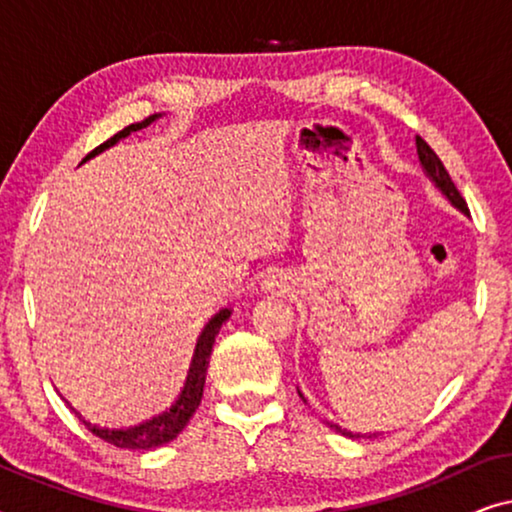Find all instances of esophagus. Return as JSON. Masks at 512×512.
<instances>
[{"mask_svg":"<svg viewBox=\"0 0 512 512\" xmlns=\"http://www.w3.org/2000/svg\"><path fill=\"white\" fill-rule=\"evenodd\" d=\"M270 286H279V284H277V279H272V284H270Z\"/></svg>","mask_w":512,"mask_h":512,"instance_id":"obj_1","label":"esophagus"}]
</instances>
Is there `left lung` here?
Returning a JSON list of instances; mask_svg holds the SVG:
<instances>
[{
  "instance_id": "8db88e82",
  "label": "left lung",
  "mask_w": 512,
  "mask_h": 512,
  "mask_svg": "<svg viewBox=\"0 0 512 512\" xmlns=\"http://www.w3.org/2000/svg\"><path fill=\"white\" fill-rule=\"evenodd\" d=\"M417 156H419V163H422V170H424V174L433 181V186H436L438 191L443 193L445 198L450 200L452 205L457 207L461 214H468L466 200L461 198V193L457 191V186H454V181L450 179V174H447L445 165L440 163V158L436 156V151H433L431 146L426 144L422 137H417ZM298 396L303 398V401H305V396L300 394V391H298ZM305 403H307V401H305ZM331 426H333V429L338 431V433H342V436H347V438H359V433H352V431L342 429V426H338V424H331Z\"/></svg>"
}]
</instances>
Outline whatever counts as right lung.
Listing matches in <instances>:
<instances>
[{
    "label": "right lung",
    "instance_id": "right-lung-1",
    "mask_svg": "<svg viewBox=\"0 0 512 512\" xmlns=\"http://www.w3.org/2000/svg\"><path fill=\"white\" fill-rule=\"evenodd\" d=\"M160 116H163V114H153L149 118H144V121L132 123V125H128V128H123L121 132H116L114 137L97 146L95 151H90L88 156L81 160V165L90 158L100 156L102 151L111 149V146L118 144L121 139H125L128 135H132V132H137V130L146 128V125H151ZM228 317H230V310L226 307V310L216 312L214 317L209 319V324L202 328L198 345H195L191 368H188V377L184 382V389H181L177 401H174L165 412H160V415L146 419V422H142V424L128 426V429H109V426H97V424L86 422V419H83L79 412H76V415H79L81 422L88 426V431H93L97 438L107 440V443L116 445V447H125V450H151V447H160V445L170 443V440L177 438L179 433L186 429L188 419L193 417L195 410H198V405L202 401V389H205L209 354H212V345H214L216 335H219L221 326L226 324Z\"/></svg>",
    "mask_w": 512,
    "mask_h": 512
}]
</instances>
